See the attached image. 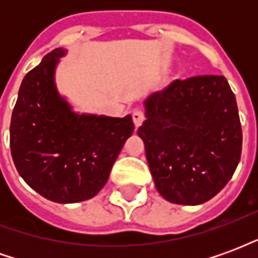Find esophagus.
Wrapping results in <instances>:
<instances>
[{"mask_svg":"<svg viewBox=\"0 0 258 258\" xmlns=\"http://www.w3.org/2000/svg\"><path fill=\"white\" fill-rule=\"evenodd\" d=\"M144 120H145L144 112L141 109H135L134 112H133V121H134L135 127H140L141 124L144 123Z\"/></svg>","mask_w":258,"mask_h":258,"instance_id":"1","label":"esophagus"}]
</instances>
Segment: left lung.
Listing matches in <instances>:
<instances>
[{"mask_svg": "<svg viewBox=\"0 0 258 258\" xmlns=\"http://www.w3.org/2000/svg\"><path fill=\"white\" fill-rule=\"evenodd\" d=\"M138 128L156 189L175 205H202L232 178L242 152L236 99L224 76L175 80L144 102Z\"/></svg>", "mask_w": 258, "mask_h": 258, "instance_id": "left-lung-1", "label": "left lung"}]
</instances>
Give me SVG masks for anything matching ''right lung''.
<instances>
[{
	"label": "right lung",
	"mask_w": 258,
	"mask_h": 258,
	"mask_svg": "<svg viewBox=\"0 0 258 258\" xmlns=\"http://www.w3.org/2000/svg\"><path fill=\"white\" fill-rule=\"evenodd\" d=\"M66 53L63 48L53 49L25 76L11 118V153L31 189L56 203H77L105 186L134 123L131 114L110 117L74 110L55 83L56 66Z\"/></svg>",
	"instance_id": "obj_1"
}]
</instances>
